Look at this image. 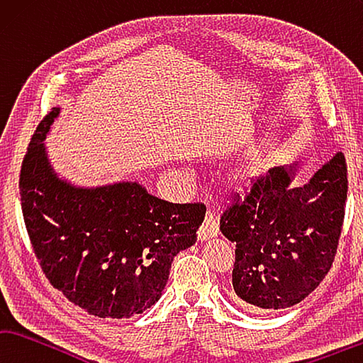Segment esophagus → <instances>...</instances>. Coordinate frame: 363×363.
<instances>
[{
    "instance_id": "1",
    "label": "esophagus",
    "mask_w": 363,
    "mask_h": 363,
    "mask_svg": "<svg viewBox=\"0 0 363 363\" xmlns=\"http://www.w3.org/2000/svg\"><path fill=\"white\" fill-rule=\"evenodd\" d=\"M217 234H218V221L215 220L213 213L207 212L204 217V221H202V225L199 228V233H198L199 240H207L213 236H217Z\"/></svg>"
}]
</instances>
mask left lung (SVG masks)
Listing matches in <instances>:
<instances>
[{"instance_id": "8db88e82", "label": "left lung", "mask_w": 363, "mask_h": 363, "mask_svg": "<svg viewBox=\"0 0 363 363\" xmlns=\"http://www.w3.org/2000/svg\"><path fill=\"white\" fill-rule=\"evenodd\" d=\"M295 165L258 175L220 217L223 236L236 242L233 289L247 308L285 309L319 285L335 262L347 199L342 152L294 188Z\"/></svg>"}]
</instances>
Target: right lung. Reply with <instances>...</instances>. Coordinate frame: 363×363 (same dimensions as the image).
<instances>
[{"label":"right lung","mask_w":363,"mask_h":363,"mask_svg":"<svg viewBox=\"0 0 363 363\" xmlns=\"http://www.w3.org/2000/svg\"><path fill=\"white\" fill-rule=\"evenodd\" d=\"M59 108L43 118L22 161L25 228L54 289L97 317L127 319L151 308L174 257L191 247L206 206L172 204L138 183L81 189L57 177L43 140Z\"/></svg>","instance_id":"right-lung-1"}]
</instances>
